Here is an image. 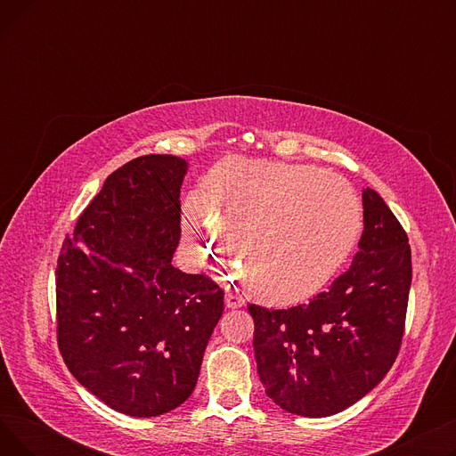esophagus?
Wrapping results in <instances>:
<instances>
[{
  "mask_svg": "<svg viewBox=\"0 0 456 456\" xmlns=\"http://www.w3.org/2000/svg\"><path fill=\"white\" fill-rule=\"evenodd\" d=\"M225 306L227 308H240V306H244V299L238 296L236 292H232V290H229L227 294H225Z\"/></svg>",
  "mask_w": 456,
  "mask_h": 456,
  "instance_id": "34e87169",
  "label": "esophagus"
}]
</instances>
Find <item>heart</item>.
Masks as SVG:
<instances>
[{
    "mask_svg": "<svg viewBox=\"0 0 456 456\" xmlns=\"http://www.w3.org/2000/svg\"><path fill=\"white\" fill-rule=\"evenodd\" d=\"M362 225L349 183L310 166L231 162L212 174L205 212L186 205L184 232L201 265L242 256L249 294L268 305L316 296L338 273Z\"/></svg>",
    "mask_w": 456,
    "mask_h": 456,
    "instance_id": "heart-1",
    "label": "heart"
}]
</instances>
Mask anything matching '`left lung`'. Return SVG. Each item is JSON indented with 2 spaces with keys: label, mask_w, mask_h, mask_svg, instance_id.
Wrapping results in <instances>:
<instances>
[{
  "label": "left lung",
  "mask_w": 456,
  "mask_h": 456,
  "mask_svg": "<svg viewBox=\"0 0 456 456\" xmlns=\"http://www.w3.org/2000/svg\"><path fill=\"white\" fill-rule=\"evenodd\" d=\"M364 231L347 272L308 303L249 305L256 371L282 411L325 418L385 379L404 329L412 282L406 232L375 190L362 191Z\"/></svg>",
  "instance_id": "1"
}]
</instances>
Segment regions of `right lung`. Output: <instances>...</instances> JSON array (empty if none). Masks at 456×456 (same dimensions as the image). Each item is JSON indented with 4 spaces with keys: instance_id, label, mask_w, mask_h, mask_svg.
I'll return each mask as SVG.
<instances>
[{
    "instance_id": "right-lung-1",
    "label": "right lung",
    "mask_w": 456,
    "mask_h": 456,
    "mask_svg": "<svg viewBox=\"0 0 456 456\" xmlns=\"http://www.w3.org/2000/svg\"><path fill=\"white\" fill-rule=\"evenodd\" d=\"M188 162L143 155L118 167L57 260V340L68 370L110 409L153 418L183 404L224 313L205 275L172 266Z\"/></svg>"
}]
</instances>
